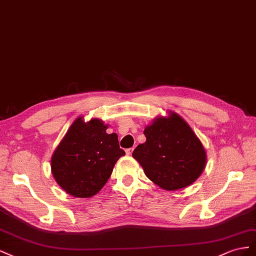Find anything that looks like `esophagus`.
Segmentation results:
<instances>
[{
    "mask_svg": "<svg viewBox=\"0 0 256 256\" xmlns=\"http://www.w3.org/2000/svg\"><path fill=\"white\" fill-rule=\"evenodd\" d=\"M133 151H134V148H130V149H126V152L128 156H130L133 153Z\"/></svg>",
    "mask_w": 256,
    "mask_h": 256,
    "instance_id": "obj_1",
    "label": "esophagus"
}]
</instances>
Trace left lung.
<instances>
[{
  "instance_id": "obj_1",
  "label": "left lung",
  "mask_w": 256,
  "mask_h": 256,
  "mask_svg": "<svg viewBox=\"0 0 256 256\" xmlns=\"http://www.w3.org/2000/svg\"><path fill=\"white\" fill-rule=\"evenodd\" d=\"M158 116L144 128L147 138L133 151L152 182L166 191L191 186L206 167L207 153L188 122L177 112Z\"/></svg>"
}]
</instances>
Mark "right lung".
<instances>
[{"instance_id":"obj_1","label":"right lung","mask_w":256,"mask_h":256,"mask_svg":"<svg viewBox=\"0 0 256 256\" xmlns=\"http://www.w3.org/2000/svg\"><path fill=\"white\" fill-rule=\"evenodd\" d=\"M108 124L100 119L84 121L80 116L72 123L51 156V174L68 194L89 198L98 194L126 154L118 135L108 134Z\"/></svg>"}]
</instances>
